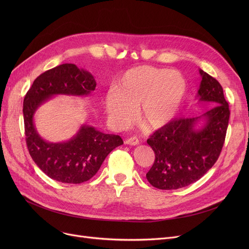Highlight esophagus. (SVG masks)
<instances>
[{"label": "esophagus", "instance_id": "obj_1", "mask_svg": "<svg viewBox=\"0 0 249 249\" xmlns=\"http://www.w3.org/2000/svg\"><path fill=\"white\" fill-rule=\"evenodd\" d=\"M125 144L128 145H138L139 144V140L136 137H130L125 140Z\"/></svg>", "mask_w": 249, "mask_h": 249}]
</instances>
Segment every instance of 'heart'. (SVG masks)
<instances>
[{
  "mask_svg": "<svg viewBox=\"0 0 249 249\" xmlns=\"http://www.w3.org/2000/svg\"><path fill=\"white\" fill-rule=\"evenodd\" d=\"M188 91L186 77L179 71L150 67L127 71L105 99L114 123L124 127L133 120L134 110L140 123L156 130L171 123L178 113Z\"/></svg>",
  "mask_w": 249,
  "mask_h": 249,
  "instance_id": "obj_1",
  "label": "heart"
}]
</instances>
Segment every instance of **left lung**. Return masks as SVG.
I'll use <instances>...</instances> for the list:
<instances>
[{
	"label": "left lung",
	"instance_id": "1",
	"mask_svg": "<svg viewBox=\"0 0 249 249\" xmlns=\"http://www.w3.org/2000/svg\"><path fill=\"white\" fill-rule=\"evenodd\" d=\"M199 102L212 108L199 117L179 118L156 130L147 139L155 154L146 174L160 190L185 188L200 179L217 161L229 121V106L217 80L200 70Z\"/></svg>",
	"mask_w": 249,
	"mask_h": 249
}]
</instances>
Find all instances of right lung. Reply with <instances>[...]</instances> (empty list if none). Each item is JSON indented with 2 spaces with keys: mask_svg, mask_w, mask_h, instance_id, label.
Listing matches in <instances>:
<instances>
[{
  "mask_svg": "<svg viewBox=\"0 0 249 249\" xmlns=\"http://www.w3.org/2000/svg\"><path fill=\"white\" fill-rule=\"evenodd\" d=\"M89 72L75 64L64 63L46 71L33 82L23 103L26 143L32 160L50 178L64 184H81L93 178L107 155L123 144L119 135L103 133L82 125L70 140L49 142L38 134L34 114L48 99L56 95L89 96L96 89Z\"/></svg>",
  "mask_w": 249,
  "mask_h": 249,
  "instance_id": "add662e5",
  "label": "right lung"
}]
</instances>
